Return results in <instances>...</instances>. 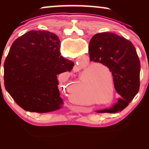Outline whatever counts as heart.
<instances>
[{
	"label": "heart",
	"mask_w": 149,
	"mask_h": 149,
	"mask_svg": "<svg viewBox=\"0 0 149 149\" xmlns=\"http://www.w3.org/2000/svg\"><path fill=\"white\" fill-rule=\"evenodd\" d=\"M105 68L109 76L113 78L111 71L109 68L101 63H92L87 67V70H90L91 79L89 77L85 78L86 70H84L81 73L80 77L74 82L71 83L68 89V98L71 102L75 104L84 103L86 100V88L89 89L92 95L96 97H107L110 92V81L107 73L101 68ZM105 92L106 96H104Z\"/></svg>",
	"instance_id": "heart-1"
}]
</instances>
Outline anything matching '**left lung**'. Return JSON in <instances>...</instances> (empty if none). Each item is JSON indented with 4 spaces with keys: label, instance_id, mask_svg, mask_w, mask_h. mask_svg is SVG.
Returning a JSON list of instances; mask_svg holds the SVG:
<instances>
[{
    "label": "left lung",
    "instance_id": "1",
    "mask_svg": "<svg viewBox=\"0 0 149 149\" xmlns=\"http://www.w3.org/2000/svg\"><path fill=\"white\" fill-rule=\"evenodd\" d=\"M89 54L91 62L101 63L109 68L115 90L120 96L113 107L97 113H116L123 111L140 88V62L135 47L122 36L104 32L91 38Z\"/></svg>",
    "mask_w": 149,
    "mask_h": 149
}]
</instances>
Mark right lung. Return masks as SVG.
<instances>
[{"label": "right lung", "mask_w": 149, "mask_h": 149, "mask_svg": "<svg viewBox=\"0 0 149 149\" xmlns=\"http://www.w3.org/2000/svg\"><path fill=\"white\" fill-rule=\"evenodd\" d=\"M56 34L31 30L17 38L4 63V81L7 92L24 110L45 113L60 109L57 75L70 72L74 62L60 55Z\"/></svg>", "instance_id": "1"}]
</instances>
